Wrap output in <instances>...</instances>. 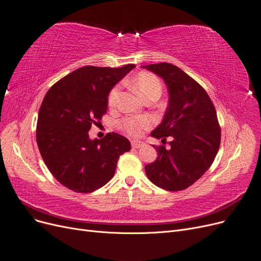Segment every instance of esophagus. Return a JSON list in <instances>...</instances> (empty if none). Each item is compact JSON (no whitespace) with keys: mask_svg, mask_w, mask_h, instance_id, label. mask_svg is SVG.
Listing matches in <instances>:
<instances>
[{"mask_svg":"<svg viewBox=\"0 0 261 261\" xmlns=\"http://www.w3.org/2000/svg\"><path fill=\"white\" fill-rule=\"evenodd\" d=\"M131 145H132L133 148H141V147H143L144 145H145V144H144L141 141H132L131 142Z\"/></svg>","mask_w":261,"mask_h":261,"instance_id":"obj_1","label":"esophagus"}]
</instances>
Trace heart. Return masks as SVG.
I'll use <instances>...</instances> for the list:
<instances>
[{"mask_svg": "<svg viewBox=\"0 0 261 261\" xmlns=\"http://www.w3.org/2000/svg\"><path fill=\"white\" fill-rule=\"evenodd\" d=\"M132 86L144 99H148L150 96H159L162 91V84L158 77L150 72L143 71L136 75L132 80ZM119 87L116 86L110 91L108 96V104L111 109L115 108L118 102ZM120 128L130 136L138 138L141 137L143 132L148 130L152 125V120L146 116H130L120 120Z\"/></svg>", "mask_w": 261, "mask_h": 261, "instance_id": "obj_1", "label": "heart"}]
</instances>
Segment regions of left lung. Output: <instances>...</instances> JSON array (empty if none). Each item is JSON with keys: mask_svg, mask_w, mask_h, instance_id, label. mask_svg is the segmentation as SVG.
Returning a JSON list of instances; mask_svg holds the SVG:
<instances>
[{"mask_svg": "<svg viewBox=\"0 0 261 261\" xmlns=\"http://www.w3.org/2000/svg\"><path fill=\"white\" fill-rule=\"evenodd\" d=\"M162 77L169 89L165 118L151 132L161 140L153 147L157 159L145 167L156 186L169 191L184 190L196 182L213 163L220 145V125L215 106L199 83L174 64L162 62L145 66ZM171 136L170 149L166 138Z\"/></svg>", "mask_w": 261, "mask_h": 261, "instance_id": "obj_1", "label": "left lung"}]
</instances>
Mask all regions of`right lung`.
Here are the masks:
<instances>
[{"label":"right lung","instance_id":"right-lung-1","mask_svg":"<svg viewBox=\"0 0 261 261\" xmlns=\"http://www.w3.org/2000/svg\"><path fill=\"white\" fill-rule=\"evenodd\" d=\"M134 64L86 65L54 84L40 108L36 142L46 167L64 187L88 194L115 174L119 157L131 148L115 132L90 140L89 130L108 112V95Z\"/></svg>","mask_w":261,"mask_h":261}]
</instances>
